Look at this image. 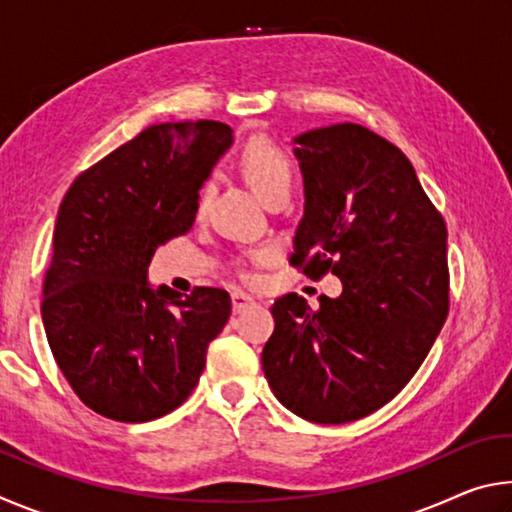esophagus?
<instances>
[{"label": "esophagus", "instance_id": "obj_1", "mask_svg": "<svg viewBox=\"0 0 512 512\" xmlns=\"http://www.w3.org/2000/svg\"><path fill=\"white\" fill-rule=\"evenodd\" d=\"M255 305V300L248 296V293H244V291H235L232 293V309L237 311H244V309H248V307H253Z\"/></svg>", "mask_w": 512, "mask_h": 512}]
</instances>
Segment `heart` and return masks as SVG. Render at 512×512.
<instances>
[{
  "instance_id": "heart-1",
  "label": "heart",
  "mask_w": 512,
  "mask_h": 512,
  "mask_svg": "<svg viewBox=\"0 0 512 512\" xmlns=\"http://www.w3.org/2000/svg\"><path fill=\"white\" fill-rule=\"evenodd\" d=\"M239 171L246 185L262 198V201H271L277 194H289L291 180H293V164L289 155L284 153L280 146L268 137H250L246 142L244 151L239 155ZM212 185L205 183L198 194V212H203L210 201Z\"/></svg>"
}]
</instances>
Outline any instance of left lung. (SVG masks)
Returning <instances> with one entry per match:
<instances>
[{
  "instance_id": "left-lung-1",
  "label": "left lung",
  "mask_w": 512,
  "mask_h": 512,
  "mask_svg": "<svg viewBox=\"0 0 512 512\" xmlns=\"http://www.w3.org/2000/svg\"><path fill=\"white\" fill-rule=\"evenodd\" d=\"M305 216L291 264L332 271L339 298L273 302L262 352L273 395L316 424L375 413L409 384L449 311L447 228L409 158L359 124L298 135Z\"/></svg>"
}]
</instances>
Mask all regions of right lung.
Segmentation results:
<instances>
[{"label": "right lung", "instance_id": "obj_1", "mask_svg": "<svg viewBox=\"0 0 512 512\" xmlns=\"http://www.w3.org/2000/svg\"><path fill=\"white\" fill-rule=\"evenodd\" d=\"M230 144L221 121L149 126L85 169L60 203L42 323L60 372L103 418L149 422L178 409L228 323V291L153 289L149 264L192 228L198 189Z\"/></svg>", "mask_w": 512, "mask_h": 512}]
</instances>
